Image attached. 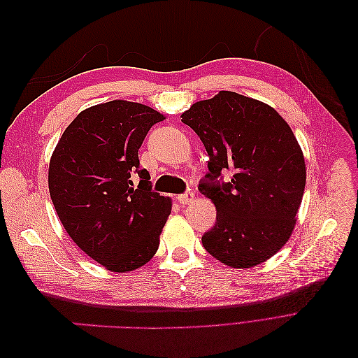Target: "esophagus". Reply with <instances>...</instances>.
I'll return each instance as SVG.
<instances>
[{
  "label": "esophagus",
  "mask_w": 358,
  "mask_h": 358,
  "mask_svg": "<svg viewBox=\"0 0 358 358\" xmlns=\"http://www.w3.org/2000/svg\"><path fill=\"white\" fill-rule=\"evenodd\" d=\"M178 200H179L180 204H189L194 200V192L192 191L183 192V194H180V196L178 197Z\"/></svg>",
  "instance_id": "1"
}]
</instances>
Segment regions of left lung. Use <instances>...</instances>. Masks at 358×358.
Instances as JSON below:
<instances>
[{
	"instance_id": "obj_1",
	"label": "left lung",
	"mask_w": 358,
	"mask_h": 358,
	"mask_svg": "<svg viewBox=\"0 0 358 358\" xmlns=\"http://www.w3.org/2000/svg\"><path fill=\"white\" fill-rule=\"evenodd\" d=\"M180 117L209 155L199 189L218 213L201 237L204 249L236 268L266 262L289 239L306 183L289 125L273 107L231 91L192 104ZM225 169L234 173L229 182Z\"/></svg>"
}]
</instances>
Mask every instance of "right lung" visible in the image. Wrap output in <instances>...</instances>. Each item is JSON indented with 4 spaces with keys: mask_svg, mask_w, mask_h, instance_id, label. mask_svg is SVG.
I'll return each instance as SVG.
<instances>
[{
    "mask_svg": "<svg viewBox=\"0 0 358 358\" xmlns=\"http://www.w3.org/2000/svg\"><path fill=\"white\" fill-rule=\"evenodd\" d=\"M161 121V113L131 101L90 107L67 127L50 158V199L64 229L112 272H131L154 257L171 210L138 161L148 131Z\"/></svg>",
    "mask_w": 358,
    "mask_h": 358,
    "instance_id": "1",
    "label": "right lung"
}]
</instances>
